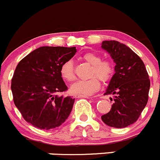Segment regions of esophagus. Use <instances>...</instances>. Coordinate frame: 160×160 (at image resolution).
<instances>
[{
  "label": "esophagus",
  "instance_id": "34e87169",
  "mask_svg": "<svg viewBox=\"0 0 160 160\" xmlns=\"http://www.w3.org/2000/svg\"><path fill=\"white\" fill-rule=\"evenodd\" d=\"M74 97L77 98H88V96L82 95V94H75V96H74Z\"/></svg>",
  "mask_w": 160,
  "mask_h": 160
}]
</instances>
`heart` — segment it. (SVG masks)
Returning <instances> with one entry per match:
<instances>
[{
	"label": "heart",
	"mask_w": 160,
	"mask_h": 160,
	"mask_svg": "<svg viewBox=\"0 0 160 160\" xmlns=\"http://www.w3.org/2000/svg\"><path fill=\"white\" fill-rule=\"evenodd\" d=\"M83 59L92 66L90 76H97L102 82L110 80L114 72V67L111 62L101 61V57L95 53H87L83 55ZM61 76L67 82H72L75 78L72 60H67L62 63L60 69ZM91 77L88 79L78 80L70 87L73 94L90 95L100 88V82L98 78Z\"/></svg>",
	"instance_id": "heart-1"
}]
</instances>
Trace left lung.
Masks as SVG:
<instances>
[{
	"instance_id": "8db88e82",
	"label": "left lung",
	"mask_w": 160,
	"mask_h": 160,
	"mask_svg": "<svg viewBox=\"0 0 160 160\" xmlns=\"http://www.w3.org/2000/svg\"><path fill=\"white\" fill-rule=\"evenodd\" d=\"M101 47L115 63V73L105 93L114 94V103L111 111L101 118L111 128H126L136 122L146 107L150 90L149 76L140 58L124 44L117 41H103Z\"/></svg>"
}]
</instances>
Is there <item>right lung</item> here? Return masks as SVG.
Returning a JSON list of instances; mask_svg holds the SVG:
<instances>
[{
	"label": "right lung",
	"instance_id": "add662e5",
	"mask_svg": "<svg viewBox=\"0 0 160 160\" xmlns=\"http://www.w3.org/2000/svg\"><path fill=\"white\" fill-rule=\"evenodd\" d=\"M76 52V47L42 46L17 66L11 84L14 104L24 119L35 128H58L70 115L74 98L56 94L67 90L61 66Z\"/></svg>",
	"mask_w": 160,
	"mask_h": 160
}]
</instances>
